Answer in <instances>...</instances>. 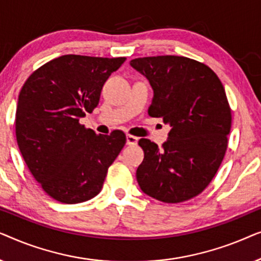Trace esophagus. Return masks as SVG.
<instances>
[{"label": "esophagus", "mask_w": 261, "mask_h": 261, "mask_svg": "<svg viewBox=\"0 0 261 261\" xmlns=\"http://www.w3.org/2000/svg\"><path fill=\"white\" fill-rule=\"evenodd\" d=\"M126 140H127V144H128V145L134 146V145H137V144H138V140H139V139H138L137 137H134V135L127 134Z\"/></svg>", "instance_id": "34e87169"}]
</instances>
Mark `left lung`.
<instances>
[{"label":"left lung","mask_w":261,"mask_h":261,"mask_svg":"<svg viewBox=\"0 0 261 261\" xmlns=\"http://www.w3.org/2000/svg\"><path fill=\"white\" fill-rule=\"evenodd\" d=\"M130 66L154 92L149 116L171 127L163 148L139 140L145 156L138 183L158 201H188L208 187L227 151L231 110L223 85L209 66L187 57H145L130 60Z\"/></svg>","instance_id":"8db88e82"}]
</instances>
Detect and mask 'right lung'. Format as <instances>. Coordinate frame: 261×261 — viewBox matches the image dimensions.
<instances>
[{
  "label": "right lung",
  "mask_w": 261,
  "mask_h": 261,
  "mask_svg": "<svg viewBox=\"0 0 261 261\" xmlns=\"http://www.w3.org/2000/svg\"><path fill=\"white\" fill-rule=\"evenodd\" d=\"M124 60L65 55L35 70L21 89L17 145L35 180L56 201L76 204L99 194L126 144L123 132L97 135L80 123L97 107L103 84Z\"/></svg>",
  "instance_id": "right-lung-1"
}]
</instances>
